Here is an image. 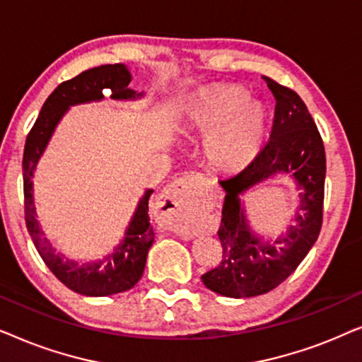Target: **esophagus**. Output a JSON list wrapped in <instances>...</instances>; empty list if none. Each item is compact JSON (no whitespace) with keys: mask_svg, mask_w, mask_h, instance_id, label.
<instances>
[{"mask_svg":"<svg viewBox=\"0 0 362 362\" xmlns=\"http://www.w3.org/2000/svg\"><path fill=\"white\" fill-rule=\"evenodd\" d=\"M197 202L196 182L192 176H185L171 185L161 196V207L168 214L165 226L177 234H189L187 217Z\"/></svg>","mask_w":362,"mask_h":362,"instance_id":"34e87169","label":"esophagus"}]
</instances>
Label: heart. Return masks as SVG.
Segmentation results:
<instances>
[{
    "label": "heart",
    "mask_w": 362,
    "mask_h": 362,
    "mask_svg": "<svg viewBox=\"0 0 362 362\" xmlns=\"http://www.w3.org/2000/svg\"><path fill=\"white\" fill-rule=\"evenodd\" d=\"M187 117L196 130L209 132L204 143L206 156L219 171L244 170L264 145V107L247 98V92L235 83H221L196 93L189 102Z\"/></svg>",
    "instance_id": "1"
}]
</instances>
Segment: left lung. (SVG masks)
I'll return each mask as SVG.
<instances>
[{"label": "left lung", "instance_id": "8db88e82", "mask_svg": "<svg viewBox=\"0 0 362 362\" xmlns=\"http://www.w3.org/2000/svg\"><path fill=\"white\" fill-rule=\"evenodd\" d=\"M264 81L276 102L270 140L249 166L219 181L226 191L217 230L222 259L201 276L207 288L230 298L276 288L301 264L323 224L326 155L318 128L298 93L270 77ZM279 172L290 174L302 189L297 224L279 241L264 243L246 226L240 196Z\"/></svg>", "mask_w": 362, "mask_h": 362}]
</instances>
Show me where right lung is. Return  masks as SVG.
I'll list each match as a JSON object with an SVG mask.
<instances>
[{
  "mask_svg": "<svg viewBox=\"0 0 362 362\" xmlns=\"http://www.w3.org/2000/svg\"><path fill=\"white\" fill-rule=\"evenodd\" d=\"M130 72L122 64H107L87 69L74 78L59 83L47 100L44 102L37 120L28 133L23 155V187H24V217L29 235L36 249L54 275L67 288L86 296H108L133 288L141 279L145 270L148 250L155 239V232L148 217V199L153 189H148L138 202L136 212L125 232V239L115 252L100 262L78 265L72 260H64L56 254L36 221V209L33 199V173L51 138L54 128L71 105L90 100H100L103 93H110L112 98L141 97L128 83Z\"/></svg>",
  "mask_w": 362,
  "mask_h": 362,
  "instance_id": "add662e5",
  "label": "right lung"
}]
</instances>
